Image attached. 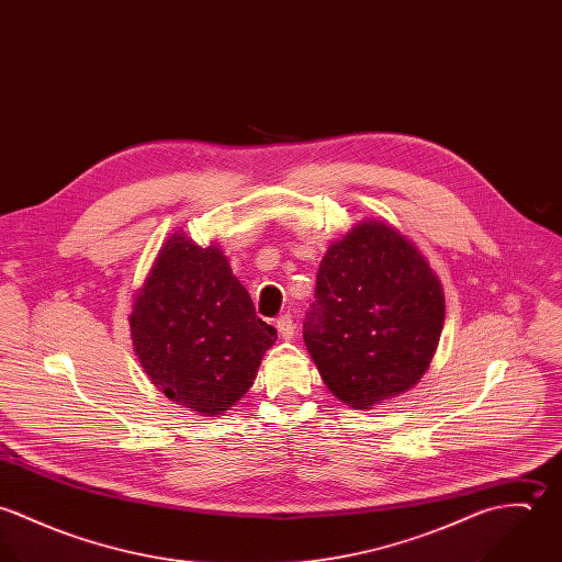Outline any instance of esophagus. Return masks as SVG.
<instances>
[{
	"mask_svg": "<svg viewBox=\"0 0 562 562\" xmlns=\"http://www.w3.org/2000/svg\"><path fill=\"white\" fill-rule=\"evenodd\" d=\"M277 330H279V335L283 337V339H292L294 337V333H296V326H294V321H292V316H281L279 321H277Z\"/></svg>",
	"mask_w": 562,
	"mask_h": 562,
	"instance_id": "obj_1",
	"label": "esophagus"
}]
</instances>
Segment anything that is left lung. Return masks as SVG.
<instances>
[{"mask_svg":"<svg viewBox=\"0 0 562 562\" xmlns=\"http://www.w3.org/2000/svg\"><path fill=\"white\" fill-rule=\"evenodd\" d=\"M443 321V288L422 250L366 218L328 244L303 337L330 394L368 411L422 381Z\"/></svg>","mask_w":562,"mask_h":562,"instance_id":"left-lung-1","label":"left lung"}]
</instances>
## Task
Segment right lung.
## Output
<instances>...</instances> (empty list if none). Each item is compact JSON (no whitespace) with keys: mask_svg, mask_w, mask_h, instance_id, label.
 Segmentation results:
<instances>
[{"mask_svg":"<svg viewBox=\"0 0 562 562\" xmlns=\"http://www.w3.org/2000/svg\"><path fill=\"white\" fill-rule=\"evenodd\" d=\"M130 333L149 381L205 417L236 406L277 341V330L255 316L221 246L203 248L183 229L161 241L134 292Z\"/></svg>","mask_w":562,"mask_h":562,"instance_id":"obj_1","label":"right lung"}]
</instances>
